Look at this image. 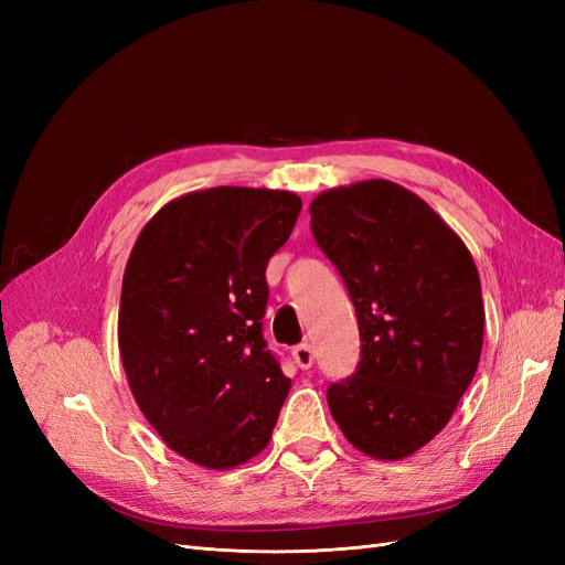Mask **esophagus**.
<instances>
[{"mask_svg":"<svg viewBox=\"0 0 565 565\" xmlns=\"http://www.w3.org/2000/svg\"><path fill=\"white\" fill-rule=\"evenodd\" d=\"M292 358L301 370H309L313 365V349L309 344H299L292 349Z\"/></svg>","mask_w":565,"mask_h":565,"instance_id":"34e87169","label":"esophagus"}]
</instances>
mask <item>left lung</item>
<instances>
[{"mask_svg":"<svg viewBox=\"0 0 565 565\" xmlns=\"http://www.w3.org/2000/svg\"><path fill=\"white\" fill-rule=\"evenodd\" d=\"M309 214L361 330V363L330 386V413L355 450L405 459L446 429L481 361L473 256L419 195L386 179L322 191Z\"/></svg>","mask_w":565,"mask_h":565,"instance_id":"8db88e82","label":"left lung"}]
</instances>
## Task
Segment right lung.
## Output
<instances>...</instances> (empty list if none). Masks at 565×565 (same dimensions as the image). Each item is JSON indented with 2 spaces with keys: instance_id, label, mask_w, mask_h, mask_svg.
<instances>
[{
  "instance_id": "obj_1",
  "label": "right lung",
  "mask_w": 565,
  "mask_h": 565,
  "mask_svg": "<svg viewBox=\"0 0 565 565\" xmlns=\"http://www.w3.org/2000/svg\"><path fill=\"white\" fill-rule=\"evenodd\" d=\"M301 198L218 185L169 200L136 237L119 297L117 344L164 446L228 471L270 440L292 380L266 351V266Z\"/></svg>"
}]
</instances>
